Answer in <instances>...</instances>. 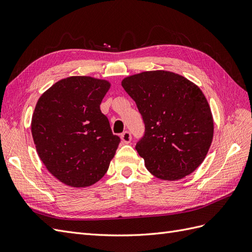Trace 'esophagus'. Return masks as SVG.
I'll return each instance as SVG.
<instances>
[{"instance_id": "34e87169", "label": "esophagus", "mask_w": 252, "mask_h": 252, "mask_svg": "<svg viewBox=\"0 0 252 252\" xmlns=\"http://www.w3.org/2000/svg\"><path fill=\"white\" fill-rule=\"evenodd\" d=\"M131 139H132V135H131V133H130V132L126 131V132H124V133L121 134V140H122V143H125V144H130Z\"/></svg>"}]
</instances>
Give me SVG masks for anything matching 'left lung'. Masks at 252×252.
<instances>
[{"label": "left lung", "instance_id": "8db88e82", "mask_svg": "<svg viewBox=\"0 0 252 252\" xmlns=\"http://www.w3.org/2000/svg\"><path fill=\"white\" fill-rule=\"evenodd\" d=\"M121 85L144 120L145 134L135 149L147 169L167 181L195 171L208 154L214 133L211 108L201 89L165 70L127 76Z\"/></svg>", "mask_w": 252, "mask_h": 252}]
</instances>
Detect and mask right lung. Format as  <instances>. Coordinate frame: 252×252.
<instances>
[{"mask_svg":"<svg viewBox=\"0 0 252 252\" xmlns=\"http://www.w3.org/2000/svg\"><path fill=\"white\" fill-rule=\"evenodd\" d=\"M111 83L70 76L51 86L32 117L36 150L47 169L63 184L87 188L105 175L120 138L100 104Z\"/></svg>","mask_w":252,"mask_h":252,"instance_id":"add662e5","label":"right lung"}]
</instances>
